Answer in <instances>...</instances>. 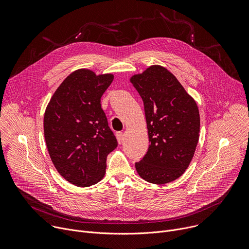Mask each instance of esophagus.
Instances as JSON below:
<instances>
[{
  "label": "esophagus",
  "mask_w": 249,
  "mask_h": 249,
  "mask_svg": "<svg viewBox=\"0 0 249 249\" xmlns=\"http://www.w3.org/2000/svg\"><path fill=\"white\" fill-rule=\"evenodd\" d=\"M116 137H117V140H118V142H119V144H122V143H123V138H124L123 133H122V132H118V133L116 134Z\"/></svg>",
  "instance_id": "1"
}]
</instances>
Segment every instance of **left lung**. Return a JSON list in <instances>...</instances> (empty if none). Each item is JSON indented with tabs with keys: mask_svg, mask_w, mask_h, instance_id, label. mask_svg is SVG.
Returning <instances> with one entry per match:
<instances>
[{
	"mask_svg": "<svg viewBox=\"0 0 249 249\" xmlns=\"http://www.w3.org/2000/svg\"><path fill=\"white\" fill-rule=\"evenodd\" d=\"M130 83L144 101L149 150L135 164L138 174L154 184L180 177L189 166L199 141L200 115L194 98L169 71L152 65Z\"/></svg>",
	"mask_w": 249,
	"mask_h": 249,
	"instance_id": "8db88e82",
	"label": "left lung"
}]
</instances>
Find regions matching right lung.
Returning <instances> with one entry per match:
<instances>
[{"mask_svg":"<svg viewBox=\"0 0 249 249\" xmlns=\"http://www.w3.org/2000/svg\"><path fill=\"white\" fill-rule=\"evenodd\" d=\"M114 79L89 69L71 73L50 98L44 137L51 160L64 179L78 187L99 182L106 158L117 147L100 98Z\"/></svg>","mask_w":249,"mask_h":249,"instance_id":"obj_1","label":"right lung"}]
</instances>
